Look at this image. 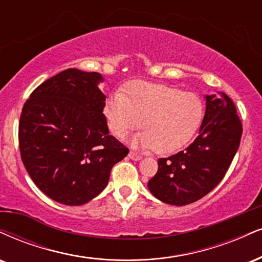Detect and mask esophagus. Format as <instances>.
<instances>
[{
    "instance_id": "34e87169",
    "label": "esophagus",
    "mask_w": 262,
    "mask_h": 262,
    "mask_svg": "<svg viewBox=\"0 0 262 262\" xmlns=\"http://www.w3.org/2000/svg\"><path fill=\"white\" fill-rule=\"evenodd\" d=\"M128 157L130 160H134V161H139V160L143 159V156L141 155H138L137 152H133V151H130V152L128 154Z\"/></svg>"
}]
</instances>
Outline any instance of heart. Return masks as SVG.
I'll list each match as a JSON object with an SVG mask.
<instances>
[{"mask_svg":"<svg viewBox=\"0 0 262 262\" xmlns=\"http://www.w3.org/2000/svg\"><path fill=\"white\" fill-rule=\"evenodd\" d=\"M103 113L110 132L123 139L140 127L129 144L133 147L174 152L193 139L200 127L204 106L199 96L177 88L137 81L115 93L105 102Z\"/></svg>","mask_w":262,"mask_h":262,"instance_id":"obj_1","label":"heart"}]
</instances>
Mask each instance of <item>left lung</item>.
<instances>
[{
    "label": "left lung",
    "mask_w": 262,
    "mask_h": 262,
    "mask_svg": "<svg viewBox=\"0 0 262 262\" xmlns=\"http://www.w3.org/2000/svg\"><path fill=\"white\" fill-rule=\"evenodd\" d=\"M206 110L199 135L185 150L159 160L157 173L147 183L150 193L176 206L195 203L222 181L242 138L233 101L225 93L205 95Z\"/></svg>",
    "instance_id": "obj_1"
}]
</instances>
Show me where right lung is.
<instances>
[{"mask_svg": "<svg viewBox=\"0 0 262 262\" xmlns=\"http://www.w3.org/2000/svg\"><path fill=\"white\" fill-rule=\"evenodd\" d=\"M102 81L96 72L68 68L39 85L21 110V161L36 187L59 204L89 203L129 152L108 133Z\"/></svg>", "mask_w": 262, "mask_h": 262, "instance_id": "1", "label": "right lung"}]
</instances>
